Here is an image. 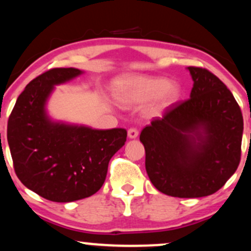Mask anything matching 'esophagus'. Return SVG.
Masks as SVG:
<instances>
[{"mask_svg": "<svg viewBox=\"0 0 251 251\" xmlns=\"http://www.w3.org/2000/svg\"><path fill=\"white\" fill-rule=\"evenodd\" d=\"M127 134H128V138H129V139H135V138L138 137V134H139L138 128H135V127H131V128L128 129Z\"/></svg>", "mask_w": 251, "mask_h": 251, "instance_id": "obj_1", "label": "esophagus"}]
</instances>
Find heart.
Instances as JSON below:
<instances>
[{
    "label": "heart",
    "mask_w": 251,
    "mask_h": 251,
    "mask_svg": "<svg viewBox=\"0 0 251 251\" xmlns=\"http://www.w3.org/2000/svg\"><path fill=\"white\" fill-rule=\"evenodd\" d=\"M117 96L126 105H138L151 101V112H159L176 98L177 86L162 78L125 76L116 84Z\"/></svg>",
    "instance_id": "b5f03b06"
}]
</instances>
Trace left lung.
Wrapping results in <instances>:
<instances>
[{
    "label": "left lung",
    "mask_w": 251,
    "mask_h": 251,
    "mask_svg": "<svg viewBox=\"0 0 251 251\" xmlns=\"http://www.w3.org/2000/svg\"><path fill=\"white\" fill-rule=\"evenodd\" d=\"M191 98L172 104L140 133L146 172L159 192L202 198L225 186L241 160L243 117L234 96L207 69L188 66Z\"/></svg>",
    "instance_id": "left-lung-1"
}]
</instances>
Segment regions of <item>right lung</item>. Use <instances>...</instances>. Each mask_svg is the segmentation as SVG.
<instances>
[{
    "mask_svg": "<svg viewBox=\"0 0 251 251\" xmlns=\"http://www.w3.org/2000/svg\"><path fill=\"white\" fill-rule=\"evenodd\" d=\"M74 68H55L32 79L17 98L7 138L14 170L26 188L53 202L89 198L101 188L108 162L126 143L125 128L92 129L52 123L45 101L53 85L77 77Z\"/></svg>",
    "mask_w": 251,
    "mask_h": 251,
    "instance_id": "obj_1",
    "label": "right lung"
}]
</instances>
